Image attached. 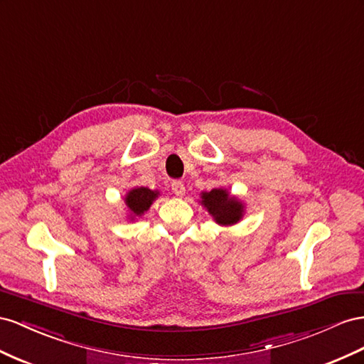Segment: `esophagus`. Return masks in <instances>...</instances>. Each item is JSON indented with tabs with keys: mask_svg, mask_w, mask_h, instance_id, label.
<instances>
[{
	"mask_svg": "<svg viewBox=\"0 0 364 364\" xmlns=\"http://www.w3.org/2000/svg\"><path fill=\"white\" fill-rule=\"evenodd\" d=\"M171 188H172V192H173L175 195H178V196L184 195V192H186L184 184H183V181H180V180H173V181L171 183Z\"/></svg>",
	"mask_w": 364,
	"mask_h": 364,
	"instance_id": "34e87169",
	"label": "esophagus"
}]
</instances>
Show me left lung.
Returning <instances> with one entry per match:
<instances>
[{
	"label": "left lung",
	"instance_id": "8db88e82",
	"mask_svg": "<svg viewBox=\"0 0 364 364\" xmlns=\"http://www.w3.org/2000/svg\"><path fill=\"white\" fill-rule=\"evenodd\" d=\"M203 204L207 207L209 213L220 224H235L241 220L242 216V204L230 198L228 193L223 189H213L210 192L203 193Z\"/></svg>",
	"mask_w": 364,
	"mask_h": 364
}]
</instances>
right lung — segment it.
<instances>
[{
	"instance_id": "1",
	"label": "right lung",
	"mask_w": 364,
	"mask_h": 364,
	"mask_svg": "<svg viewBox=\"0 0 364 364\" xmlns=\"http://www.w3.org/2000/svg\"><path fill=\"white\" fill-rule=\"evenodd\" d=\"M159 193L154 192L148 188H137L132 189L128 196H127V204L129 209L132 210V213L136 215H141L144 210H148L152 201L155 200V196Z\"/></svg>"
}]
</instances>
